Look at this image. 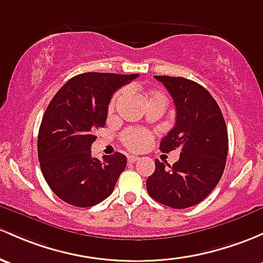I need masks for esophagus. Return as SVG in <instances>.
Listing matches in <instances>:
<instances>
[{"label":"esophagus","mask_w":263,"mask_h":263,"mask_svg":"<svg viewBox=\"0 0 263 263\" xmlns=\"http://www.w3.org/2000/svg\"><path fill=\"white\" fill-rule=\"evenodd\" d=\"M127 160H128V162H136L137 160H140V157L136 156V155H129Z\"/></svg>","instance_id":"34e87169"}]
</instances>
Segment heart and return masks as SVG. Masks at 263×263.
<instances>
[{
  "label": "heart",
  "instance_id": "heart-1",
  "mask_svg": "<svg viewBox=\"0 0 263 263\" xmlns=\"http://www.w3.org/2000/svg\"><path fill=\"white\" fill-rule=\"evenodd\" d=\"M122 95H123V90H120V92H117L112 97V99H110L109 102V107H108L109 110L115 109L116 104H117V102L120 101V98L122 97ZM156 96H162V95H160V93H154L150 98H153V97H156ZM151 140H153V135H151L148 131H146V129L127 128L122 134L123 145L132 151L145 150V148L150 145Z\"/></svg>",
  "mask_w": 263,
  "mask_h": 263
}]
</instances>
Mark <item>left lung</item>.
<instances>
[{"instance_id":"8db88e82","label":"left lung","mask_w":263,"mask_h":263,"mask_svg":"<svg viewBox=\"0 0 263 263\" xmlns=\"http://www.w3.org/2000/svg\"><path fill=\"white\" fill-rule=\"evenodd\" d=\"M168 90L176 109L175 126L161 140L162 153L178 148L179 160L165 165L155 160L146 181L154 200L185 209L204 200L219 182L228 155V132L222 110L211 93L181 77L155 76Z\"/></svg>"}]
</instances>
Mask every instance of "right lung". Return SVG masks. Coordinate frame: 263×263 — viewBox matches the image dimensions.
<instances>
[{
	"instance_id": "right-lung-1",
	"label": "right lung",
	"mask_w": 263,
	"mask_h": 263,
	"mask_svg": "<svg viewBox=\"0 0 263 263\" xmlns=\"http://www.w3.org/2000/svg\"><path fill=\"white\" fill-rule=\"evenodd\" d=\"M139 74L83 73L58 90L44 113L37 155L54 194L74 206H93L112 194L124 170L123 154L92 156L93 132L106 124L113 93Z\"/></svg>"
}]
</instances>
